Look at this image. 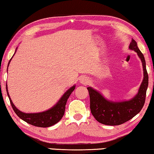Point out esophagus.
I'll use <instances>...</instances> for the list:
<instances>
[{"mask_svg": "<svg viewBox=\"0 0 154 154\" xmlns=\"http://www.w3.org/2000/svg\"><path fill=\"white\" fill-rule=\"evenodd\" d=\"M79 82L81 84H86L88 82V79L86 77H82L79 78Z\"/></svg>", "mask_w": 154, "mask_h": 154, "instance_id": "obj_1", "label": "esophagus"}]
</instances>
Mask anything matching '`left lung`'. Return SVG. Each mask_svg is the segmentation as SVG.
Masks as SVG:
<instances>
[{
	"instance_id": "1",
	"label": "left lung",
	"mask_w": 154,
	"mask_h": 154,
	"mask_svg": "<svg viewBox=\"0 0 154 154\" xmlns=\"http://www.w3.org/2000/svg\"><path fill=\"white\" fill-rule=\"evenodd\" d=\"M129 48L137 52L143 66L144 79L136 97L127 102H111L104 99L101 94L91 87L87 88L90 96L91 113L96 120L103 125H120L130 120L141 111L145 102L146 89L149 84L145 59L143 54L137 48V43L134 39L130 43Z\"/></svg>"
}]
</instances>
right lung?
Instances as JSON below:
<instances>
[{
	"mask_svg": "<svg viewBox=\"0 0 154 154\" xmlns=\"http://www.w3.org/2000/svg\"><path fill=\"white\" fill-rule=\"evenodd\" d=\"M11 59L10 61H9V63H10ZM75 86L71 87L69 90H68L65 93H64V95L62 96V97L61 98L60 100L59 101L58 103H57L54 106L52 107V109L48 110V111L38 113H23L21 111H20L19 110L17 109L14 105L11 100V98L10 97V95H9L8 87L6 86L7 93H8L9 99H10L11 107H12L15 113L17 114L20 119H22L23 120L26 122L27 123L38 127H51V126L57 124L63 118L64 112H65L66 102H67V100L68 99V97H70V94L75 90Z\"/></svg>",
	"mask_w": 154,
	"mask_h": 154,
	"instance_id": "1",
	"label": "right lung"
}]
</instances>
